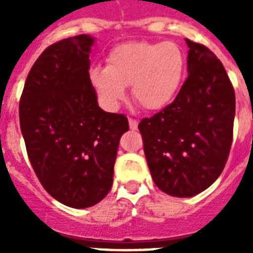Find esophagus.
<instances>
[{
	"label": "esophagus",
	"mask_w": 253,
	"mask_h": 253,
	"mask_svg": "<svg viewBox=\"0 0 253 253\" xmlns=\"http://www.w3.org/2000/svg\"><path fill=\"white\" fill-rule=\"evenodd\" d=\"M128 125H130V130L135 131L138 128V121H135V119L130 118L128 119Z\"/></svg>",
	"instance_id": "esophagus-1"
}]
</instances>
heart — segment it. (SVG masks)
Listing matches in <instances>:
<instances>
[{
  "instance_id": "b5f03b06",
  "label": "heart",
  "mask_w": 253,
  "mask_h": 253,
  "mask_svg": "<svg viewBox=\"0 0 253 253\" xmlns=\"http://www.w3.org/2000/svg\"><path fill=\"white\" fill-rule=\"evenodd\" d=\"M186 71V57L180 45L170 42H125L115 45L106 65H95L89 80L99 101L114 110L126 95H131L146 110H163L180 90Z\"/></svg>"
}]
</instances>
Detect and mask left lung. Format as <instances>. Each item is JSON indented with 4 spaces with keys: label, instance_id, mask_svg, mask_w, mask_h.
<instances>
[{
    "label": "left lung",
    "instance_id": "left-lung-1",
    "mask_svg": "<svg viewBox=\"0 0 253 253\" xmlns=\"http://www.w3.org/2000/svg\"><path fill=\"white\" fill-rule=\"evenodd\" d=\"M188 79L170 105L139 123L151 176L164 193L193 197L220 176L232 143L235 91L223 64L185 39Z\"/></svg>",
    "mask_w": 253,
    "mask_h": 253
}]
</instances>
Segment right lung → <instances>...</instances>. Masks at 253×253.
<instances>
[{
	"mask_svg": "<svg viewBox=\"0 0 253 253\" xmlns=\"http://www.w3.org/2000/svg\"><path fill=\"white\" fill-rule=\"evenodd\" d=\"M90 35L49 45L26 79L19 122L30 163L43 188L60 204L90 208L113 185L125 115L98 106L89 80Z\"/></svg>",
	"mask_w": 253,
	"mask_h": 253,
	"instance_id": "add662e5",
	"label": "right lung"
}]
</instances>
